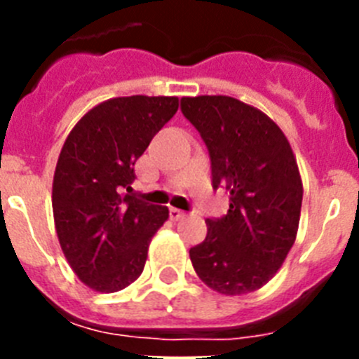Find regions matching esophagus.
<instances>
[{
	"label": "esophagus",
	"instance_id": "34e87169",
	"mask_svg": "<svg viewBox=\"0 0 359 359\" xmlns=\"http://www.w3.org/2000/svg\"><path fill=\"white\" fill-rule=\"evenodd\" d=\"M185 217V212L180 210V208H170V219L172 221H180V219Z\"/></svg>",
	"mask_w": 359,
	"mask_h": 359
}]
</instances>
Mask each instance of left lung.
<instances>
[{"label": "left lung", "mask_w": 359, "mask_h": 359, "mask_svg": "<svg viewBox=\"0 0 359 359\" xmlns=\"http://www.w3.org/2000/svg\"><path fill=\"white\" fill-rule=\"evenodd\" d=\"M212 161V185L230 192L221 219H207V237L190 248L196 273L226 297L261 290L294 244L302 177L286 135L261 109L226 95L182 98Z\"/></svg>", "instance_id": "1"}]
</instances>
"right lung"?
<instances>
[{"label":"right lung","instance_id":"right-lung-1","mask_svg":"<svg viewBox=\"0 0 359 359\" xmlns=\"http://www.w3.org/2000/svg\"><path fill=\"white\" fill-rule=\"evenodd\" d=\"M177 97H116L91 107L69 131L52 187L55 231L79 280L115 293L140 277L169 208L129 194L135 163L176 115Z\"/></svg>","mask_w":359,"mask_h":359}]
</instances>
